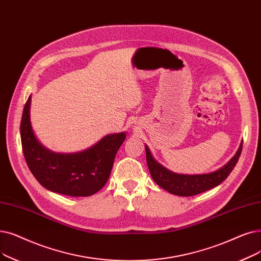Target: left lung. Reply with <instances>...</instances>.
I'll return each mask as SVG.
<instances>
[{
	"label": "left lung",
	"instance_id": "obj_1",
	"mask_svg": "<svg viewBox=\"0 0 261 261\" xmlns=\"http://www.w3.org/2000/svg\"><path fill=\"white\" fill-rule=\"evenodd\" d=\"M243 142L240 144L239 149L231 158V160L224 165L219 171L203 175H180L168 171L161 164H159L152 158L148 147L146 149V161L148 165L150 175L154 182L167 192L179 196H193L202 192L208 191L222 184L229 176L236 166L242 151Z\"/></svg>",
	"mask_w": 261,
	"mask_h": 261
}]
</instances>
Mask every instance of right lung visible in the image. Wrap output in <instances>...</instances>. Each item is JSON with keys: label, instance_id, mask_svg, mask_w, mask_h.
Returning <instances> with one entry per match:
<instances>
[{"label": "right lung", "instance_id": "add662e5", "mask_svg": "<svg viewBox=\"0 0 261 261\" xmlns=\"http://www.w3.org/2000/svg\"><path fill=\"white\" fill-rule=\"evenodd\" d=\"M31 96L23 109L20 134L30 171L46 189L68 196H90L102 189L110 177L124 132L110 134L77 153H55L36 140L30 121Z\"/></svg>", "mask_w": 261, "mask_h": 261}]
</instances>
